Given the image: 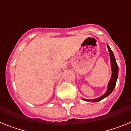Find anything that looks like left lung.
<instances>
[{"mask_svg": "<svg viewBox=\"0 0 131 131\" xmlns=\"http://www.w3.org/2000/svg\"><path fill=\"white\" fill-rule=\"evenodd\" d=\"M107 48H108L109 52H110V60H111V66H112V77H111V79L109 82L108 84V88H107V90L106 91V93L104 94V95L102 96L101 97H99L98 98H96V99H92V100H88V99H83L84 101L87 102H96L100 101L102 99L105 98L106 97L108 96L112 92V91H113V89L115 88V84H116V81L118 77V66L117 64L116 60H115V56L113 55V52L111 50V48H110L109 45H107Z\"/></svg>", "mask_w": 131, "mask_h": 131, "instance_id": "8db88e82", "label": "left lung"}]
</instances>
